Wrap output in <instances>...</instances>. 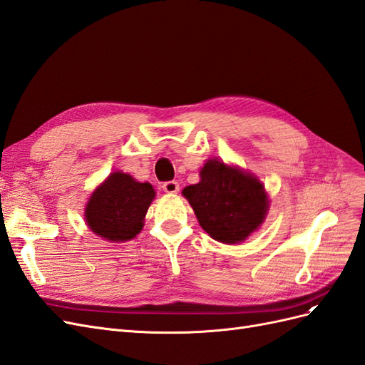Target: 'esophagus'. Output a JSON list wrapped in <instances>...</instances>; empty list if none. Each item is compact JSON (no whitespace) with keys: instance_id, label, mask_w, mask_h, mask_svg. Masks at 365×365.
<instances>
[{"instance_id":"esophagus-1","label":"esophagus","mask_w":365,"mask_h":365,"mask_svg":"<svg viewBox=\"0 0 365 365\" xmlns=\"http://www.w3.org/2000/svg\"><path fill=\"white\" fill-rule=\"evenodd\" d=\"M163 190L165 193H169V195H175V193H178V190H180V184L176 181H168V182L163 184Z\"/></svg>"}]
</instances>
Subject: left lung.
<instances>
[{"instance_id": "obj_1", "label": "left lung", "mask_w": 365, "mask_h": 365, "mask_svg": "<svg viewBox=\"0 0 365 365\" xmlns=\"http://www.w3.org/2000/svg\"><path fill=\"white\" fill-rule=\"evenodd\" d=\"M200 175L201 181L187 185L182 195L210 237L239 244L263 224L269 200L252 173L215 158L204 164Z\"/></svg>"}]
</instances>
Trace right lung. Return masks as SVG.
Masks as SVG:
<instances>
[{"label":"right lung","instance_id":"right-lung-1","mask_svg":"<svg viewBox=\"0 0 365 365\" xmlns=\"http://www.w3.org/2000/svg\"><path fill=\"white\" fill-rule=\"evenodd\" d=\"M153 197L152 184L138 182L120 170L113 172L86 202V225L94 235L109 242L134 239L145 225Z\"/></svg>","mask_w":365,"mask_h":365}]
</instances>
